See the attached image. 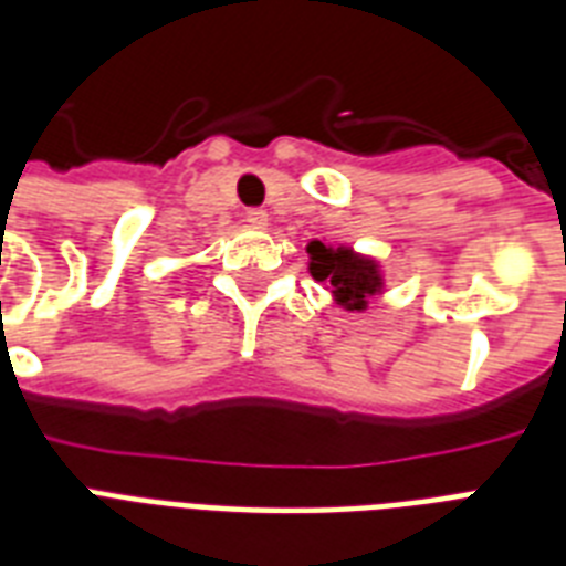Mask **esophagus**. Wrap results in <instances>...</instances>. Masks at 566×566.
I'll return each mask as SVG.
<instances>
[{
  "mask_svg": "<svg viewBox=\"0 0 566 566\" xmlns=\"http://www.w3.org/2000/svg\"><path fill=\"white\" fill-rule=\"evenodd\" d=\"M247 222L252 226V229H266V222H270V213H266L264 208H249Z\"/></svg>",
  "mask_w": 566,
  "mask_h": 566,
  "instance_id": "esophagus-1",
  "label": "esophagus"
}]
</instances>
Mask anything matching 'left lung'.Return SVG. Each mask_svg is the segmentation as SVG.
<instances>
[{
	"label": "left lung",
	"mask_w": 566,
	"mask_h": 566,
	"mask_svg": "<svg viewBox=\"0 0 566 566\" xmlns=\"http://www.w3.org/2000/svg\"><path fill=\"white\" fill-rule=\"evenodd\" d=\"M305 249H308V273L319 284H326L335 305L344 311L361 314L373 296L385 293V273L373 255H361L344 243L332 247L323 240H311Z\"/></svg>",
	"instance_id": "obj_1"
}]
</instances>
